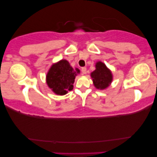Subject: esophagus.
I'll return each mask as SVG.
<instances>
[{"label":"esophagus","mask_w":157,"mask_h":157,"mask_svg":"<svg viewBox=\"0 0 157 157\" xmlns=\"http://www.w3.org/2000/svg\"><path fill=\"white\" fill-rule=\"evenodd\" d=\"M81 72H82V74H86V67L81 68Z\"/></svg>","instance_id":"1"}]
</instances>
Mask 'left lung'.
<instances>
[{"instance_id": "left-lung-1", "label": "left lung", "mask_w": 157, "mask_h": 157, "mask_svg": "<svg viewBox=\"0 0 157 157\" xmlns=\"http://www.w3.org/2000/svg\"><path fill=\"white\" fill-rule=\"evenodd\" d=\"M95 67L96 69L91 73L94 86L99 90L107 89L113 81L112 72L102 61L96 62Z\"/></svg>"}]
</instances>
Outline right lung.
Masks as SVG:
<instances>
[{
	"mask_svg": "<svg viewBox=\"0 0 157 157\" xmlns=\"http://www.w3.org/2000/svg\"><path fill=\"white\" fill-rule=\"evenodd\" d=\"M80 70L78 68H72L67 60L61 59L49 68L46 76V83L56 95H65L74 89L73 84Z\"/></svg>",
	"mask_w": 157,
	"mask_h": 157,
	"instance_id": "obj_1",
	"label": "right lung"
}]
</instances>
